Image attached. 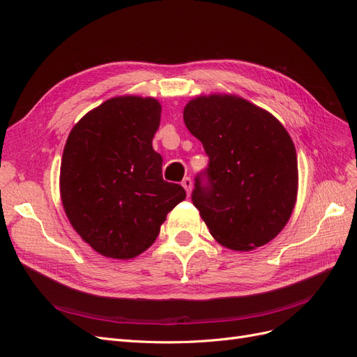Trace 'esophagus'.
I'll use <instances>...</instances> for the list:
<instances>
[{"instance_id":"obj_1","label":"esophagus","mask_w":357,"mask_h":357,"mask_svg":"<svg viewBox=\"0 0 357 357\" xmlns=\"http://www.w3.org/2000/svg\"><path fill=\"white\" fill-rule=\"evenodd\" d=\"M181 186L186 189V192H188V195H189V193H190V190H192V180H190L189 177H186L185 180H183V181H181Z\"/></svg>"}]
</instances>
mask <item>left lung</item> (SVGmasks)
Returning <instances> with one entry per match:
<instances>
[{
    "instance_id": "left-lung-1",
    "label": "left lung",
    "mask_w": 357,
    "mask_h": 357,
    "mask_svg": "<svg viewBox=\"0 0 357 357\" xmlns=\"http://www.w3.org/2000/svg\"><path fill=\"white\" fill-rule=\"evenodd\" d=\"M183 121L210 158L208 186L198 177L192 201L213 238L236 252L274 240L298 197V156L286 128L234 93L195 96Z\"/></svg>"
}]
</instances>
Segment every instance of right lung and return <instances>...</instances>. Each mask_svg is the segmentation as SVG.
<instances>
[{
  "instance_id": "1",
  "label": "right lung",
  "mask_w": 357,
  "mask_h": 357,
  "mask_svg": "<svg viewBox=\"0 0 357 357\" xmlns=\"http://www.w3.org/2000/svg\"><path fill=\"white\" fill-rule=\"evenodd\" d=\"M160 112L152 96H114L86 113L63 147V211L105 257L128 261L146 252L167 214L186 198L180 185L162 178V156L152 146Z\"/></svg>"
}]
</instances>
